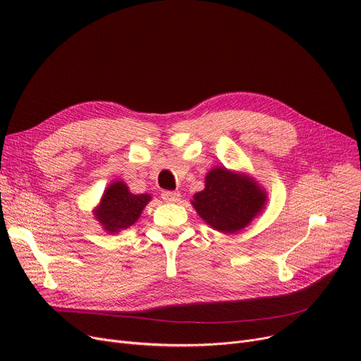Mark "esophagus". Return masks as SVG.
I'll return each mask as SVG.
<instances>
[{
	"label": "esophagus",
	"mask_w": 361,
	"mask_h": 361,
	"mask_svg": "<svg viewBox=\"0 0 361 361\" xmlns=\"http://www.w3.org/2000/svg\"><path fill=\"white\" fill-rule=\"evenodd\" d=\"M161 196H162L164 202H169V203H176L181 197V195L178 192H173V190H165V192H162Z\"/></svg>",
	"instance_id": "1"
}]
</instances>
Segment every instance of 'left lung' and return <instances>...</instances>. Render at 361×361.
Listing matches in <instances>:
<instances>
[{"label": "left lung", "instance_id": "left-lung-1", "mask_svg": "<svg viewBox=\"0 0 361 361\" xmlns=\"http://www.w3.org/2000/svg\"><path fill=\"white\" fill-rule=\"evenodd\" d=\"M204 190L195 195V209L222 233H237L263 207L264 193L247 177L215 168L206 176Z\"/></svg>", "mask_w": 361, "mask_h": 361}]
</instances>
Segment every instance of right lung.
Returning a JSON list of instances; mask_svg holds the SVG:
<instances>
[{
    "label": "right lung",
    "instance_id": "obj_1",
    "mask_svg": "<svg viewBox=\"0 0 361 361\" xmlns=\"http://www.w3.org/2000/svg\"><path fill=\"white\" fill-rule=\"evenodd\" d=\"M149 200V195H131L123 181H117L104 193L97 218L108 233H118L137 221Z\"/></svg>",
    "mask_w": 361,
    "mask_h": 361
}]
</instances>
